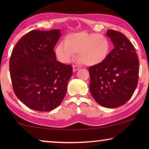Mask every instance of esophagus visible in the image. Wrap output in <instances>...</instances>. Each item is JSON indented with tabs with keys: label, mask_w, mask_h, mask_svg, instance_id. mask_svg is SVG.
<instances>
[{
	"label": "esophagus",
	"mask_w": 149,
	"mask_h": 149,
	"mask_svg": "<svg viewBox=\"0 0 149 149\" xmlns=\"http://www.w3.org/2000/svg\"><path fill=\"white\" fill-rule=\"evenodd\" d=\"M79 68H80V66H76V65H73L72 66L73 72H76V71L78 70Z\"/></svg>",
	"instance_id": "esophagus-1"
}]
</instances>
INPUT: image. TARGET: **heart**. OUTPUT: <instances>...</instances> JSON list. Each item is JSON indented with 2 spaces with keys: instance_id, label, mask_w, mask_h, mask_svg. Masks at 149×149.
<instances>
[{
  "instance_id": "1",
  "label": "heart",
  "mask_w": 149,
  "mask_h": 149,
  "mask_svg": "<svg viewBox=\"0 0 149 149\" xmlns=\"http://www.w3.org/2000/svg\"><path fill=\"white\" fill-rule=\"evenodd\" d=\"M111 44L105 36L86 31L68 34L65 42H60L55 48V55L62 64H68L78 53L79 58L87 66L102 63L110 52Z\"/></svg>"
}]
</instances>
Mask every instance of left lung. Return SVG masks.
I'll use <instances>...</instances> for the list:
<instances>
[{
	"label": "left lung",
	"instance_id": "8db88e82",
	"mask_svg": "<svg viewBox=\"0 0 149 149\" xmlns=\"http://www.w3.org/2000/svg\"><path fill=\"white\" fill-rule=\"evenodd\" d=\"M107 35L114 48L102 63L89 67V89L93 99L104 107L124 104L137 87L139 61L135 49L121 32L109 30Z\"/></svg>",
	"mask_w": 149,
	"mask_h": 149
}]
</instances>
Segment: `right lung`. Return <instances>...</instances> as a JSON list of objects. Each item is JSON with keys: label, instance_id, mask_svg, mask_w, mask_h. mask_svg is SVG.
<instances>
[{"label": "right lung", "instance_id": "right-lung-1", "mask_svg": "<svg viewBox=\"0 0 149 149\" xmlns=\"http://www.w3.org/2000/svg\"><path fill=\"white\" fill-rule=\"evenodd\" d=\"M60 30H32L12 51L9 70L14 93L30 109L50 111L66 95L72 66L56 60L54 47Z\"/></svg>", "mask_w": 149, "mask_h": 149}]
</instances>
